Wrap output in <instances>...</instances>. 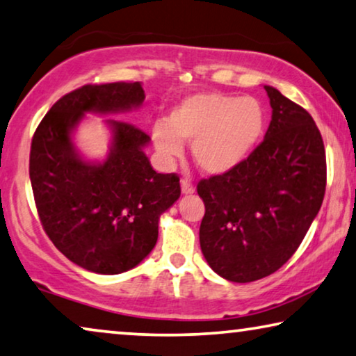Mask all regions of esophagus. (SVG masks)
<instances>
[{"instance_id":"1","label":"esophagus","mask_w":356,"mask_h":356,"mask_svg":"<svg viewBox=\"0 0 356 356\" xmlns=\"http://www.w3.org/2000/svg\"><path fill=\"white\" fill-rule=\"evenodd\" d=\"M180 185H182V193L184 195H192L195 192L193 184L190 182L188 179H182V182H180Z\"/></svg>"}]
</instances>
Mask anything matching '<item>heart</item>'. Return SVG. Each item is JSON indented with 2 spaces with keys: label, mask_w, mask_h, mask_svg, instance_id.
<instances>
[{
  "label": "heart",
  "mask_w": 356,
  "mask_h": 356,
  "mask_svg": "<svg viewBox=\"0 0 356 356\" xmlns=\"http://www.w3.org/2000/svg\"><path fill=\"white\" fill-rule=\"evenodd\" d=\"M265 129V110L251 95L198 92L176 105L169 124L153 127V144L164 160L182 156L192 142L193 161L209 176H224L248 161Z\"/></svg>",
  "instance_id": "obj_1"
}]
</instances>
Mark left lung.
Segmentation results:
<instances>
[{
    "mask_svg": "<svg viewBox=\"0 0 356 356\" xmlns=\"http://www.w3.org/2000/svg\"><path fill=\"white\" fill-rule=\"evenodd\" d=\"M272 107L265 139L245 164L200 180L201 251L222 278L249 283L289 261L321 208L326 153L309 111L264 86Z\"/></svg>",
    "mask_w": 356,
    "mask_h": 356,
    "instance_id": "obj_1",
    "label": "left lung"
}]
</instances>
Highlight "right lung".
I'll return each mask as SVG.
<instances>
[{"label":"right lung","instance_id":"1","mask_svg":"<svg viewBox=\"0 0 356 356\" xmlns=\"http://www.w3.org/2000/svg\"><path fill=\"white\" fill-rule=\"evenodd\" d=\"M139 81L86 84L60 97L36 127L30 180L46 235L73 264L100 275L134 268L158 240V220L180 196L177 174H158L144 131L107 120V160L86 161L72 134L84 113H123L140 107Z\"/></svg>","mask_w":356,"mask_h":356}]
</instances>
